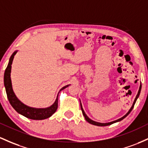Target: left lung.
I'll return each mask as SVG.
<instances>
[{"label":"left lung","mask_w":148,"mask_h":148,"mask_svg":"<svg viewBox=\"0 0 148 148\" xmlns=\"http://www.w3.org/2000/svg\"><path fill=\"white\" fill-rule=\"evenodd\" d=\"M141 86H142V85H141V83H140V87H139V90H138V94H137V95H136V98H135V100H134V103H133V105H132V106H131V108H130V110H129V111H128V112L126 113V114L124 115V116H123L122 117H121V118H120V119H118L115 120V121H111V122H108V123H100V122H97V121H93V120L90 119V118H89L88 116H87V115H86V114L85 113V112H84V109H83V108H82V103H81V101H80L81 109H82V111L83 115H84V117H85V119L86 120V121H88V123H90V124H92V125H95V126H109V125H111V124H114V123H116V122H118V121H121V120H122V119H124L125 117H126V116H127L129 114V113L131 112V110H133V108H134V105H135V103H136V100H137V99L138 98L139 95H140V90H141Z\"/></svg>","instance_id":"1"}]
</instances>
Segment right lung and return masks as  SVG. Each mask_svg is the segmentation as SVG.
<instances>
[{"mask_svg":"<svg viewBox=\"0 0 148 148\" xmlns=\"http://www.w3.org/2000/svg\"><path fill=\"white\" fill-rule=\"evenodd\" d=\"M17 53V50H15L12 55L10 58L9 62L6 68L4 74V86L5 88L6 93H7V96L9 100L10 103L12 105L16 111L17 112L20 114L23 115L25 117L29 118V119H34V120H42L49 118L51 116L56 112L57 109H58V95L57 96V98L55 101V103L52 105H50L48 108H35L29 107L28 105H26L25 104L20 101L17 97L16 96L15 93L13 91L12 86V82H11V68H12V61H13L14 57ZM70 86V84L66 85L65 86L62 87L60 89V91L62 90L63 89L66 88Z\"/></svg>","mask_w":148,"mask_h":148,"instance_id":"add662e5","label":"right lung"}]
</instances>
